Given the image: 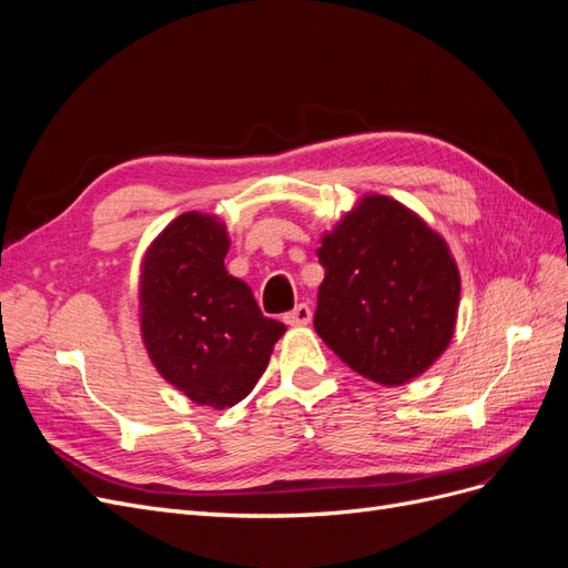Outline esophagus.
Returning a JSON list of instances; mask_svg holds the SVG:
<instances>
[{"instance_id":"obj_1","label":"esophagus","mask_w":568,"mask_h":568,"mask_svg":"<svg viewBox=\"0 0 568 568\" xmlns=\"http://www.w3.org/2000/svg\"><path fill=\"white\" fill-rule=\"evenodd\" d=\"M311 320H313V311L305 303H298L294 311H288L284 315V322L291 326H305V324H311Z\"/></svg>"}]
</instances>
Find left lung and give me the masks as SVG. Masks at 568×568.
Masks as SVG:
<instances>
[{"label":"left lung","mask_w":568,"mask_h":568,"mask_svg":"<svg viewBox=\"0 0 568 568\" xmlns=\"http://www.w3.org/2000/svg\"><path fill=\"white\" fill-rule=\"evenodd\" d=\"M315 332L369 382L403 386L448 348L459 270L445 239L390 196L367 194L322 236Z\"/></svg>","instance_id":"obj_1"}]
</instances>
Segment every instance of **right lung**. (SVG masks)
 I'll return each mask as SVG.
<instances>
[{"instance_id":"add662e5","label":"right lung","mask_w":568,"mask_h":568,"mask_svg":"<svg viewBox=\"0 0 568 568\" xmlns=\"http://www.w3.org/2000/svg\"><path fill=\"white\" fill-rule=\"evenodd\" d=\"M227 251V227L215 215L182 213L146 248L140 277L153 367L189 400L215 409L246 398L286 332L225 270Z\"/></svg>"}]
</instances>
